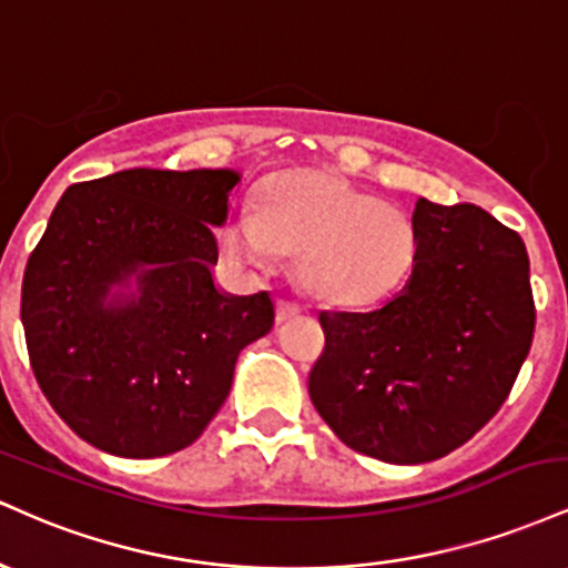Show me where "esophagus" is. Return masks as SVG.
I'll list each match as a JSON object with an SVG mask.
<instances>
[{
    "mask_svg": "<svg viewBox=\"0 0 568 568\" xmlns=\"http://www.w3.org/2000/svg\"><path fill=\"white\" fill-rule=\"evenodd\" d=\"M298 306L296 304H291V302H277V310H275V315H277V323H288V321H293V317L298 315Z\"/></svg>",
    "mask_w": 568,
    "mask_h": 568,
    "instance_id": "obj_1",
    "label": "esophagus"
}]
</instances>
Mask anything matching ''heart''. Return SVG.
<instances>
[{
    "instance_id": "heart-1",
    "label": "heart",
    "mask_w": 568,
    "mask_h": 568,
    "mask_svg": "<svg viewBox=\"0 0 568 568\" xmlns=\"http://www.w3.org/2000/svg\"><path fill=\"white\" fill-rule=\"evenodd\" d=\"M219 247L240 270H270L288 253L306 293L368 304L408 277L416 226L408 213L342 173L288 171L262 184L256 205L226 219Z\"/></svg>"
}]
</instances>
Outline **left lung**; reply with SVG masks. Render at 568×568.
<instances>
[{
	"instance_id": "left-lung-1",
	"label": "left lung",
	"mask_w": 568,
	"mask_h": 568,
	"mask_svg": "<svg viewBox=\"0 0 568 568\" xmlns=\"http://www.w3.org/2000/svg\"><path fill=\"white\" fill-rule=\"evenodd\" d=\"M416 262L374 312H321L310 397L355 452L440 459L497 414L529 355L534 298L518 232L475 205L416 200Z\"/></svg>"
}]
</instances>
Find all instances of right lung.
<instances>
[{
    "instance_id": "1",
    "label": "right lung",
    "mask_w": 568,
    "mask_h": 568,
    "mask_svg": "<svg viewBox=\"0 0 568 568\" xmlns=\"http://www.w3.org/2000/svg\"><path fill=\"white\" fill-rule=\"evenodd\" d=\"M240 173L133 168L74 184L29 256L21 321L50 406L90 446L175 454L232 389L234 363L275 325L270 293L213 280V226Z\"/></svg>"
}]
</instances>
